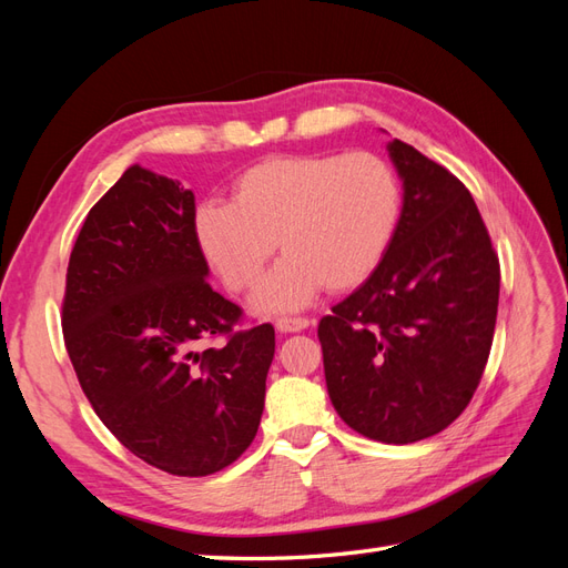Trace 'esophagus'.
<instances>
[{"instance_id": "34e87169", "label": "esophagus", "mask_w": 568, "mask_h": 568, "mask_svg": "<svg viewBox=\"0 0 568 568\" xmlns=\"http://www.w3.org/2000/svg\"><path fill=\"white\" fill-rule=\"evenodd\" d=\"M313 322L305 320V317H282L277 320V332L280 334H296V332H303L311 326Z\"/></svg>"}]
</instances>
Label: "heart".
<instances>
[{
	"mask_svg": "<svg viewBox=\"0 0 568 568\" xmlns=\"http://www.w3.org/2000/svg\"><path fill=\"white\" fill-rule=\"evenodd\" d=\"M398 178L374 153L272 156L232 182V201H201L196 244L230 291L261 277L274 248L284 253L255 288L261 315L294 313L317 291H348L372 277L398 227Z\"/></svg>",
	"mask_w": 568,
	"mask_h": 568,
	"instance_id": "1",
	"label": "heart"
}]
</instances>
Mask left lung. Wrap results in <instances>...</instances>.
<instances>
[{"mask_svg": "<svg viewBox=\"0 0 568 568\" xmlns=\"http://www.w3.org/2000/svg\"><path fill=\"white\" fill-rule=\"evenodd\" d=\"M386 149L403 180L398 227L317 336L338 417L405 445L436 436L469 405L493 346L500 263L469 189L415 146Z\"/></svg>", "mask_w": 568, "mask_h": 568, "instance_id": "left-lung-1", "label": "left lung"}]
</instances>
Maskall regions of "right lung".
I'll list each match as a JSON object with an SVG mask.
<instances>
[{"label": "right lung", "instance_id": "obj_1", "mask_svg": "<svg viewBox=\"0 0 568 568\" xmlns=\"http://www.w3.org/2000/svg\"><path fill=\"white\" fill-rule=\"evenodd\" d=\"M194 192L130 165L78 234L63 338L99 419L130 453L175 476H209L257 434L272 324L232 332L242 307L211 288ZM215 333L222 349L199 352Z\"/></svg>", "mask_w": 568, "mask_h": 568}]
</instances>
